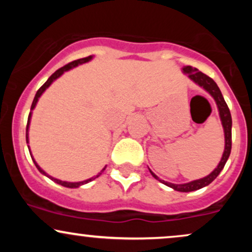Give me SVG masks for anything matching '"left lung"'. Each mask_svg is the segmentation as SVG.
<instances>
[{"mask_svg": "<svg viewBox=\"0 0 252 252\" xmlns=\"http://www.w3.org/2000/svg\"><path fill=\"white\" fill-rule=\"evenodd\" d=\"M182 73L187 74V77L192 80L193 83H195L196 85L200 86L201 89H204L207 94H211V97L215 99L217 104V108H218L219 117H220L222 129H224V137H225V148L222 156L220 158V162L218 163L217 168H215L213 172H211L209 175L205 176V178L198 179V180L187 182V184H172V182H167L164 180H161L158 175H155L154 173L150 170L152 175L154 176L156 180H158L166 186L170 187V189L178 190V192H192V190L200 189L202 187L207 186L212 182L217 176L219 175V173L221 172V169L224 168L225 163H226L228 156L231 153V146H232V135H231V129H232V118H231L230 110L227 108V104L225 102L224 97H222L220 90H219L218 85H217L215 80L209 76H206L205 73H202L196 68L192 67V66H184L182 67Z\"/></svg>", "mask_w": 252, "mask_h": 252, "instance_id": "1", "label": "left lung"}]
</instances>
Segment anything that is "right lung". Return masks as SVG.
<instances>
[{
  "label": "right lung",
  "mask_w": 252,
  "mask_h": 252,
  "mask_svg": "<svg viewBox=\"0 0 252 252\" xmlns=\"http://www.w3.org/2000/svg\"><path fill=\"white\" fill-rule=\"evenodd\" d=\"M92 58H94V56H90V57L83 58V59H78V60H74V62H72V63H67V65H66V66H63V67L59 68V70H57L56 72H54V73L52 74V76H51L50 78H48V79H47V82H46V83L43 84V85L41 86V88H40L39 90H37V92H36L35 97H34V100H33V103H32V106H31V112H30V116H28L27 128H26V141H27V143H30V136H28V131H30V124H31V118H32V111H33L34 108H35V106H36V103H37V100H39V98L41 97V94H43V92L46 91V89H48V88H50V86H51V84L53 83L54 80H57L58 78H59V77H62L63 74L65 73L66 71H70V70H72V68H73V67H77L78 65H82V63H89L90 60L92 59ZM28 149H30V153H31V156H32V160H33L34 164H35V166H36V168L39 169V172L41 173V174L46 175V176H47V178H50L51 180H53L54 182H57V184L62 185V186H63V187H68V189H77V187L82 186V185H85V184H88V182H90V181L94 180V179L98 178V176H99L100 174H102V173H103L104 170H105V168H106V166H105V167H104V168H103L102 170H100V173H98V174H97L96 176H92V178L88 179V180L79 181V182H68V181H62V180H59V179H56V178H53V176L48 175L47 173H46L45 170H43V169L41 168V167H40L39 164L36 163V161L34 160L33 155H32V152H31V148H30V146H28Z\"/></svg>",
  "instance_id": "add662e5"
}]
</instances>
